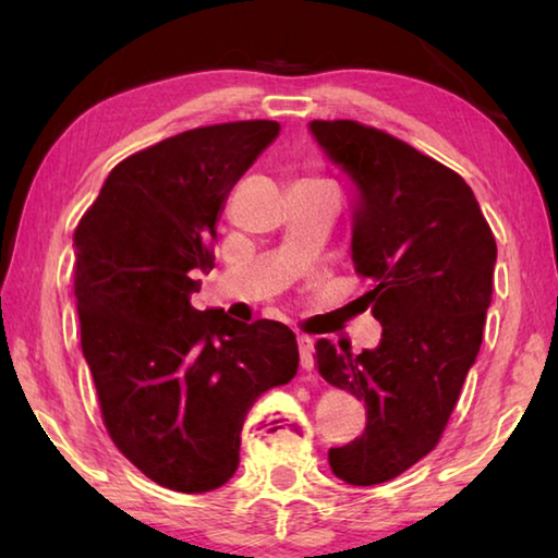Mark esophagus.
Masks as SVG:
<instances>
[{"mask_svg":"<svg viewBox=\"0 0 558 558\" xmlns=\"http://www.w3.org/2000/svg\"><path fill=\"white\" fill-rule=\"evenodd\" d=\"M298 349H300V364L302 369H313L315 366V342L307 335H298Z\"/></svg>","mask_w":558,"mask_h":558,"instance_id":"1","label":"esophagus"}]
</instances>
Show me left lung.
<instances>
[{"mask_svg":"<svg viewBox=\"0 0 558 558\" xmlns=\"http://www.w3.org/2000/svg\"><path fill=\"white\" fill-rule=\"evenodd\" d=\"M325 157L354 186L352 260L381 342L317 339V372L366 405V428L329 448L349 485L389 483L436 448L483 344L497 243L465 179L354 120H313Z\"/></svg>","mask_w":558,"mask_h":558,"instance_id":"8db88e82","label":"left lung"}]
</instances>
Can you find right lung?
Wrapping results in <instances>:
<instances>
[{
    "label": "right lung",
    "mask_w": 558,
    "mask_h": 558,
    "mask_svg": "<svg viewBox=\"0 0 558 558\" xmlns=\"http://www.w3.org/2000/svg\"><path fill=\"white\" fill-rule=\"evenodd\" d=\"M280 135L272 120L186 130L112 169L73 233L81 347L112 442L174 493L239 468L245 413L298 372L292 329L192 307L233 184Z\"/></svg>",
    "instance_id": "obj_1"
}]
</instances>
